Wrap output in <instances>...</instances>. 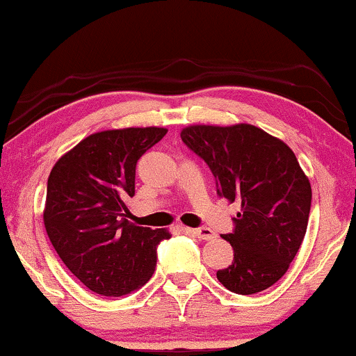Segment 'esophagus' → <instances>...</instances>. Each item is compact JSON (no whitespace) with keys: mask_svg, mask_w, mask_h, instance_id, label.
<instances>
[{"mask_svg":"<svg viewBox=\"0 0 356 356\" xmlns=\"http://www.w3.org/2000/svg\"><path fill=\"white\" fill-rule=\"evenodd\" d=\"M192 232H194L195 237L200 238V241H213V238L217 237V234L213 232L212 229H209V227H199V229H194Z\"/></svg>","mask_w":356,"mask_h":356,"instance_id":"obj_1","label":"esophagus"}]
</instances>
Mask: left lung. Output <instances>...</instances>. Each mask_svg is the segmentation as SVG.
Wrapping results in <instances>:
<instances>
[{"label":"left lung","mask_w":356,"mask_h":356,"mask_svg":"<svg viewBox=\"0 0 356 356\" xmlns=\"http://www.w3.org/2000/svg\"><path fill=\"white\" fill-rule=\"evenodd\" d=\"M184 144L212 170L217 194L241 204L222 235L234 262L217 272L230 292L259 293L280 280L307 232L312 187L292 149L252 124L189 126Z\"/></svg>","instance_id":"left-lung-1"}]
</instances>
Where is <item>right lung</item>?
I'll list each match as a JSON object with an SVG mask.
<instances>
[{
	"mask_svg": "<svg viewBox=\"0 0 356 356\" xmlns=\"http://www.w3.org/2000/svg\"><path fill=\"white\" fill-rule=\"evenodd\" d=\"M167 134L164 127H126L88 136L56 162L42 212L59 259L91 292L122 297L156 270L164 229L131 224L136 164Z\"/></svg>",
	"mask_w": 356,
	"mask_h": 356,
	"instance_id": "obj_1",
	"label": "right lung"
}]
</instances>
